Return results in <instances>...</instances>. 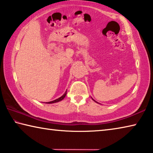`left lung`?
Wrapping results in <instances>:
<instances>
[{"mask_svg":"<svg viewBox=\"0 0 153 153\" xmlns=\"http://www.w3.org/2000/svg\"><path fill=\"white\" fill-rule=\"evenodd\" d=\"M92 100H93V99H92ZM94 100V101H95V100ZM95 102H97V101H95Z\"/></svg>","mask_w":153,"mask_h":153,"instance_id":"1","label":"left lung"}]
</instances>
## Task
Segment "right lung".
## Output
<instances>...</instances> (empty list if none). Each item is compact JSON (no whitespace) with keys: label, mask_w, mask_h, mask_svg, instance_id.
<instances>
[{"label":"right lung","mask_w":153,"mask_h":153,"mask_svg":"<svg viewBox=\"0 0 153 153\" xmlns=\"http://www.w3.org/2000/svg\"><path fill=\"white\" fill-rule=\"evenodd\" d=\"M66 94H67V91L65 92V94L62 96V97H61L60 98H57V99H56V100H53V101H51V102H46V103H48V104H51V103H55V102H59V101H61V100H62L63 99V98L65 97V96H66Z\"/></svg>","instance_id":"obj_1"}]
</instances>
